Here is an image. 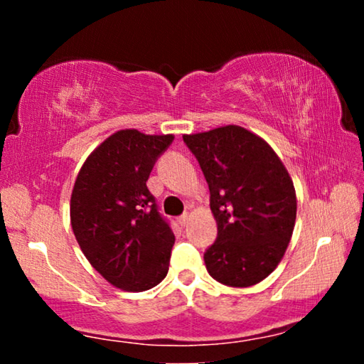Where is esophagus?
Segmentation results:
<instances>
[{
  "label": "esophagus",
  "mask_w": 364,
  "mask_h": 364,
  "mask_svg": "<svg viewBox=\"0 0 364 364\" xmlns=\"http://www.w3.org/2000/svg\"><path fill=\"white\" fill-rule=\"evenodd\" d=\"M177 222H178V223H181V225H182V227H186V225H187V223H188V213H182V215L177 218Z\"/></svg>",
  "instance_id": "1"
}]
</instances>
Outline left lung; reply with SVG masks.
<instances>
[{"label": "left lung", "mask_w": 364, "mask_h": 364, "mask_svg": "<svg viewBox=\"0 0 364 364\" xmlns=\"http://www.w3.org/2000/svg\"><path fill=\"white\" fill-rule=\"evenodd\" d=\"M210 191L217 240L203 253L212 278L252 287L275 270L290 243L296 196L268 144L238 126L183 136Z\"/></svg>", "instance_id": "left-lung-1"}]
</instances>
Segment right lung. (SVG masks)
<instances>
[{
  "label": "right lung",
  "instance_id": "add662e5",
  "mask_svg": "<svg viewBox=\"0 0 364 364\" xmlns=\"http://www.w3.org/2000/svg\"><path fill=\"white\" fill-rule=\"evenodd\" d=\"M173 136L136 129L107 137L86 159L71 196V225L89 263L114 287L144 291L166 278L176 237L147 178Z\"/></svg>",
  "mask_w": 364,
  "mask_h": 364
}]
</instances>
